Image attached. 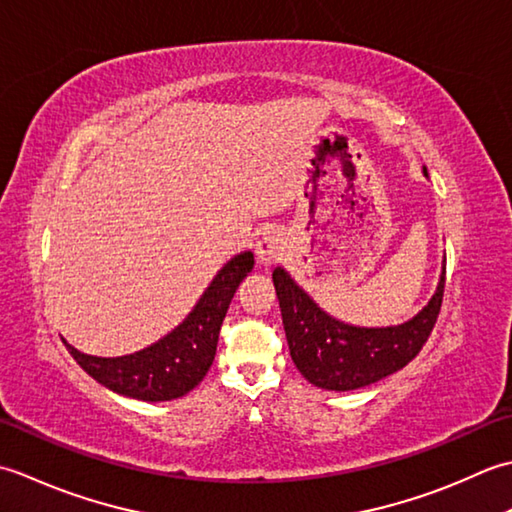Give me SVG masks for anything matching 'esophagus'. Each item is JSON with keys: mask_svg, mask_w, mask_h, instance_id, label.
<instances>
[{"mask_svg": "<svg viewBox=\"0 0 512 512\" xmlns=\"http://www.w3.org/2000/svg\"><path fill=\"white\" fill-rule=\"evenodd\" d=\"M256 260L260 265H274L285 258L287 252V238L276 227H267L256 241Z\"/></svg>", "mask_w": 512, "mask_h": 512, "instance_id": "esophagus-1", "label": "esophagus"}]
</instances>
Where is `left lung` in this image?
<instances>
[{"mask_svg": "<svg viewBox=\"0 0 512 512\" xmlns=\"http://www.w3.org/2000/svg\"><path fill=\"white\" fill-rule=\"evenodd\" d=\"M424 176H429L426 168ZM444 274L446 265L431 300L402 325L356 327L329 316L289 271L276 267L271 278L283 311L291 360L305 380L327 391H356L404 369L435 327L444 296Z\"/></svg>", "mask_w": 512, "mask_h": 512, "instance_id": "obj_1", "label": "left lung"}]
</instances>
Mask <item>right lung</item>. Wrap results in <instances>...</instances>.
<instances>
[{"label":"right lung","instance_id":"obj_1","mask_svg":"<svg viewBox=\"0 0 512 512\" xmlns=\"http://www.w3.org/2000/svg\"><path fill=\"white\" fill-rule=\"evenodd\" d=\"M254 267V254L241 252L221 267L179 327L150 347L119 358H99L81 353L66 342L79 367L103 387L143 402H168L183 398L201 384L210 371L218 331L238 285Z\"/></svg>","mask_w":512,"mask_h":512}]
</instances>
